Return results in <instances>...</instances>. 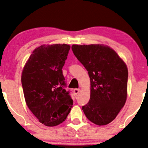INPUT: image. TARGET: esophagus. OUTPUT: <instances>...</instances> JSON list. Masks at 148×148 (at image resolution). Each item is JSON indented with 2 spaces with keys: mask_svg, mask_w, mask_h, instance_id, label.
I'll use <instances>...</instances> for the list:
<instances>
[{
  "mask_svg": "<svg viewBox=\"0 0 148 148\" xmlns=\"http://www.w3.org/2000/svg\"><path fill=\"white\" fill-rule=\"evenodd\" d=\"M79 91H80V89H75L73 90V93H74V95H77V94L79 93Z\"/></svg>",
  "mask_w": 148,
  "mask_h": 148,
  "instance_id": "34e87169",
  "label": "esophagus"
}]
</instances>
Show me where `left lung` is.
<instances>
[{"label":"left lung","instance_id":"8db88e82","mask_svg":"<svg viewBox=\"0 0 148 148\" xmlns=\"http://www.w3.org/2000/svg\"><path fill=\"white\" fill-rule=\"evenodd\" d=\"M75 56L88 71L89 102L82 107L85 116L98 125L112 121L127 99L128 71L116 52L103 45H73Z\"/></svg>","mask_w":148,"mask_h":148}]
</instances>
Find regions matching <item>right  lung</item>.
Here are the masks:
<instances>
[{"label":"right lung","instance_id":"1","mask_svg":"<svg viewBox=\"0 0 148 148\" xmlns=\"http://www.w3.org/2000/svg\"><path fill=\"white\" fill-rule=\"evenodd\" d=\"M71 47L66 44L35 49L23 69L21 82L28 108L40 123L53 127L63 123L73 104L66 91L62 69Z\"/></svg>","mask_w":148,"mask_h":148}]
</instances>
